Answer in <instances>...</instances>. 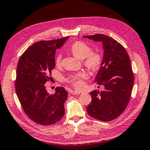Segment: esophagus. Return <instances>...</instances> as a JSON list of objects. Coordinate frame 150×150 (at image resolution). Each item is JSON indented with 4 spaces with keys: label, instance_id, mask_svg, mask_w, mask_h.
Returning <instances> with one entry per match:
<instances>
[{
    "label": "esophagus",
    "instance_id": "obj_1",
    "mask_svg": "<svg viewBox=\"0 0 150 150\" xmlns=\"http://www.w3.org/2000/svg\"><path fill=\"white\" fill-rule=\"evenodd\" d=\"M70 93L73 95L75 94H79L81 93V91H70Z\"/></svg>",
    "mask_w": 150,
    "mask_h": 150
}]
</instances>
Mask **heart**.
<instances>
[{
	"label": "heart",
	"mask_w": 150,
	"mask_h": 150,
	"mask_svg": "<svg viewBox=\"0 0 150 150\" xmlns=\"http://www.w3.org/2000/svg\"><path fill=\"white\" fill-rule=\"evenodd\" d=\"M70 51L73 55L79 59H83V64L88 69L92 71L97 70L100 67L102 62L101 54L92 52V48L85 42L82 41L75 42L71 46ZM62 54H58L55 59V64L57 66L62 64ZM88 77L85 71H80L69 75L67 81L77 88H81L83 85V79Z\"/></svg>",
	"instance_id": "b5f03b06"
}]
</instances>
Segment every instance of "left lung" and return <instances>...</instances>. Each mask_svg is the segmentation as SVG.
I'll return each instance as SVG.
<instances>
[{
	"label": "left lung",
	"mask_w": 150,
	"mask_h": 150,
	"mask_svg": "<svg viewBox=\"0 0 150 150\" xmlns=\"http://www.w3.org/2000/svg\"><path fill=\"white\" fill-rule=\"evenodd\" d=\"M83 37L101 42L103 49L102 64L94 79L103 88L90 92L92 101L87 112L100 121H112L121 115L130 100L134 81L130 58L120 43L107 35Z\"/></svg>",
	"instance_id": "left-lung-1"
}]
</instances>
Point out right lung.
<instances>
[{
    "mask_svg": "<svg viewBox=\"0 0 150 150\" xmlns=\"http://www.w3.org/2000/svg\"><path fill=\"white\" fill-rule=\"evenodd\" d=\"M69 37L33 44L19 59L15 88L24 112L37 124L50 125L60 121L65 113L64 103L67 92L57 87L49 94L45 83L50 79L55 67V54Z\"/></svg>",
    "mask_w": 150,
    "mask_h": 150,
    "instance_id": "add662e5",
    "label": "right lung"
}]
</instances>
